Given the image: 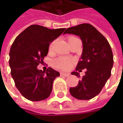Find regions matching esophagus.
I'll use <instances>...</instances> for the list:
<instances>
[{
    "label": "esophagus",
    "mask_w": 123,
    "mask_h": 123,
    "mask_svg": "<svg viewBox=\"0 0 123 123\" xmlns=\"http://www.w3.org/2000/svg\"><path fill=\"white\" fill-rule=\"evenodd\" d=\"M61 76H64V77H68L70 75V73H60Z\"/></svg>",
    "instance_id": "34e87169"
}]
</instances>
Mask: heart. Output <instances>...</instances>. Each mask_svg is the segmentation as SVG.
Segmentation results:
<instances>
[{"mask_svg":"<svg viewBox=\"0 0 123 123\" xmlns=\"http://www.w3.org/2000/svg\"><path fill=\"white\" fill-rule=\"evenodd\" d=\"M55 42H52L50 45V49H53V46H54ZM72 59L67 58V57H61L57 59L54 60L53 62V65L56 68H58L59 70H68L71 67V64H72Z\"/></svg>","mask_w":123,"mask_h":123,"instance_id":"obj_1","label":"heart"}]
</instances>
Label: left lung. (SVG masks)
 Instances as JSON below:
<instances>
[{
	"label": "left lung",
	"mask_w": 123,
	"mask_h": 123,
	"mask_svg": "<svg viewBox=\"0 0 123 123\" xmlns=\"http://www.w3.org/2000/svg\"><path fill=\"white\" fill-rule=\"evenodd\" d=\"M73 34L83 43L81 60L76 70L87 69L78 85L70 87L71 95L79 100H89L98 95L111 76L114 59L111 46L107 39L90 24L68 28L64 34ZM80 77L77 72L71 73Z\"/></svg>",
	"instance_id": "8db88e82"
}]
</instances>
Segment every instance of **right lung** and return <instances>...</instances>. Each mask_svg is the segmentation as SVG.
I'll use <instances>...</instances> for the list:
<instances>
[{
    "instance_id": "1",
    "label": "right lung",
    "mask_w": 123,
    "mask_h": 123,
    "mask_svg": "<svg viewBox=\"0 0 123 123\" xmlns=\"http://www.w3.org/2000/svg\"><path fill=\"white\" fill-rule=\"evenodd\" d=\"M65 29H50L33 25L22 31L12 45L9 62L12 77L18 90L26 99L39 101L50 96L53 81L59 73L49 68L44 73L37 66L44 62L50 44Z\"/></svg>"
}]
</instances>
